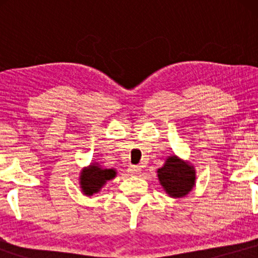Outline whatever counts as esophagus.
Here are the masks:
<instances>
[{"label":"esophagus","mask_w":258,"mask_h":258,"mask_svg":"<svg viewBox=\"0 0 258 258\" xmlns=\"http://www.w3.org/2000/svg\"><path fill=\"white\" fill-rule=\"evenodd\" d=\"M128 172H129L130 175L136 176V175H139L140 172H141V168H140V167H137V165H129V168H128Z\"/></svg>","instance_id":"1"}]
</instances>
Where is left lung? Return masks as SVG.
Listing matches in <instances>:
<instances>
[{"label": "left lung", "mask_w": 258, "mask_h": 258, "mask_svg": "<svg viewBox=\"0 0 258 258\" xmlns=\"http://www.w3.org/2000/svg\"><path fill=\"white\" fill-rule=\"evenodd\" d=\"M157 177L168 196L182 199L195 186L196 170L190 162L174 154L167 157L163 167L157 169Z\"/></svg>", "instance_id": "8db88e82"}]
</instances>
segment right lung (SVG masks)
Listing matches in <instances>:
<instances>
[{
    "label": "right lung",
    "mask_w": 258,
    "mask_h": 258,
    "mask_svg": "<svg viewBox=\"0 0 258 258\" xmlns=\"http://www.w3.org/2000/svg\"><path fill=\"white\" fill-rule=\"evenodd\" d=\"M117 172L114 168H103L98 162H91L80 172V188L86 196L100 192L108 181L115 178Z\"/></svg>",
    "instance_id": "obj_1"
}]
</instances>
